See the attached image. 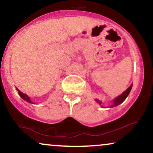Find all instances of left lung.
Listing matches in <instances>:
<instances>
[{
	"mask_svg": "<svg viewBox=\"0 0 153 153\" xmlns=\"http://www.w3.org/2000/svg\"><path fill=\"white\" fill-rule=\"evenodd\" d=\"M131 88H132V84H131L130 86H129L128 88H127L126 91H125L124 93L122 94V95H119L118 97H117L116 99L114 100V102H113V104L111 105V107H114V106H116L119 105V104H120L122 103V102L124 101L125 99H126L127 96H128L129 93H130ZM96 101H97L98 103H99V104H102V102L100 101V100H96Z\"/></svg>",
	"mask_w": 153,
	"mask_h": 153,
	"instance_id": "8db88e82",
	"label": "left lung"
}]
</instances>
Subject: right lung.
I'll list each match as a JSON object with an SVG mask.
<instances>
[{"mask_svg":"<svg viewBox=\"0 0 153 153\" xmlns=\"http://www.w3.org/2000/svg\"><path fill=\"white\" fill-rule=\"evenodd\" d=\"M16 90H17L18 92H19V95L21 96V97H22L23 98V99H24V100H26V102H29V103H33V102L30 101V97H29L28 95H26V94L23 93L22 92H21L20 91H19V90H18L17 88H16Z\"/></svg>","mask_w":153,"mask_h":153,"instance_id":"right-lung-1","label":"right lung"}]
</instances>
